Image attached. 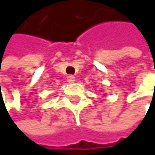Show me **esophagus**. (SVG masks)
Wrapping results in <instances>:
<instances>
[{
    "mask_svg": "<svg viewBox=\"0 0 155 155\" xmlns=\"http://www.w3.org/2000/svg\"><path fill=\"white\" fill-rule=\"evenodd\" d=\"M74 79H76V78H74V76H68L67 77V81L68 82H74Z\"/></svg>",
    "mask_w": 155,
    "mask_h": 155,
    "instance_id": "34e87169",
    "label": "esophagus"
}]
</instances>
